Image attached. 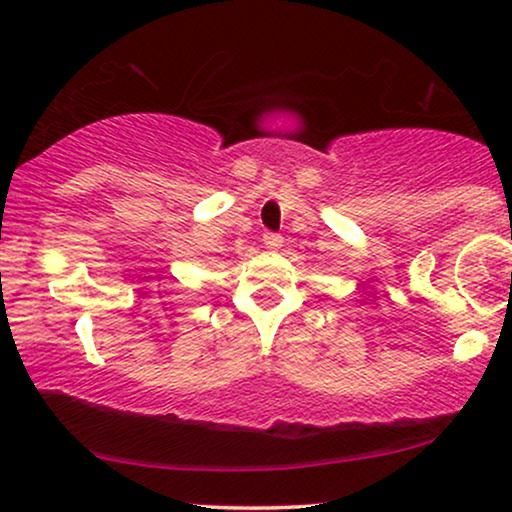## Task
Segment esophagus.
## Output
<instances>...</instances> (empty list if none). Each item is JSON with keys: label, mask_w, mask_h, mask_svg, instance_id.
I'll return each mask as SVG.
<instances>
[{"label": "esophagus", "mask_w": 512, "mask_h": 512, "mask_svg": "<svg viewBox=\"0 0 512 512\" xmlns=\"http://www.w3.org/2000/svg\"><path fill=\"white\" fill-rule=\"evenodd\" d=\"M282 242H284V237L279 233H270V230H268V233H263V244L268 249H279V247H282Z\"/></svg>", "instance_id": "1"}]
</instances>
